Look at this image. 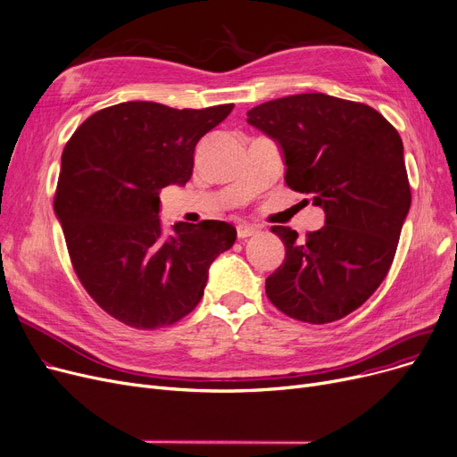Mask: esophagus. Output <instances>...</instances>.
I'll return each mask as SVG.
<instances>
[{"instance_id":"obj_1","label":"esophagus","mask_w":457,"mask_h":457,"mask_svg":"<svg viewBox=\"0 0 457 457\" xmlns=\"http://www.w3.org/2000/svg\"><path fill=\"white\" fill-rule=\"evenodd\" d=\"M257 231H260V228L252 226V224H239V226H237V235H239V239H246V237H252Z\"/></svg>"}]
</instances>
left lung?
Listing matches in <instances>:
<instances>
[{
  "label": "left lung",
  "instance_id": "8db88e82",
  "mask_svg": "<svg viewBox=\"0 0 457 457\" xmlns=\"http://www.w3.org/2000/svg\"><path fill=\"white\" fill-rule=\"evenodd\" d=\"M282 151L286 185L310 194L325 226H272L286 260L267 280L286 315L323 325L362 306L381 286L411 207L402 137L373 108L325 93L291 95L246 113Z\"/></svg>",
  "mask_w": 457,
  "mask_h": 457
}]
</instances>
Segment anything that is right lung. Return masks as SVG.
<instances>
[{
    "mask_svg": "<svg viewBox=\"0 0 457 457\" xmlns=\"http://www.w3.org/2000/svg\"><path fill=\"white\" fill-rule=\"evenodd\" d=\"M231 110L121 103L87 117L65 145L54 211L82 286L117 321L153 330L183 320L233 246L228 222H175L166 233L158 214V194L188 183L197 142Z\"/></svg>",
    "mask_w": 457,
    "mask_h": 457,
    "instance_id": "obj_1",
    "label": "right lung"
}]
</instances>
